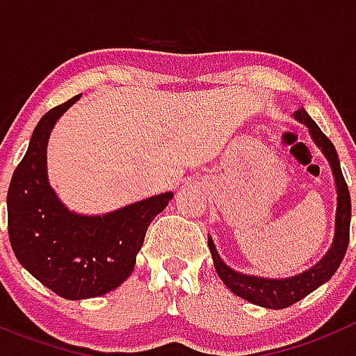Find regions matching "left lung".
I'll return each instance as SVG.
<instances>
[{"label": "left lung", "instance_id": "1", "mask_svg": "<svg viewBox=\"0 0 356 356\" xmlns=\"http://www.w3.org/2000/svg\"><path fill=\"white\" fill-rule=\"evenodd\" d=\"M293 118L299 123H305L308 127L314 143L319 147L321 152L330 163L333 179H335L337 188V209H335V233H333L332 247L327 249L326 254L312 265L308 270L299 272L296 276L290 277H259L251 276V274H242V272L234 270L229 265H225L224 259L220 258L216 251L213 238L208 234V247L213 256V265L224 285L236 293L238 298L245 299V301L258 305V307L270 308V310H281V308L292 307L293 302L301 301L307 298L308 293L314 292L324 285L330 277L341 267L342 259H344L346 249L349 243V224H351V199H349L348 184L344 181L341 170V161L337 156V150L333 143L323 134L317 123L308 116L305 109H299L293 113Z\"/></svg>", "mask_w": 356, "mask_h": 356}]
</instances>
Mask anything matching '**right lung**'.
Listing matches in <instances>:
<instances>
[{"label":"right lung","mask_w":356,"mask_h":356,"mask_svg":"<svg viewBox=\"0 0 356 356\" xmlns=\"http://www.w3.org/2000/svg\"><path fill=\"white\" fill-rule=\"evenodd\" d=\"M76 95L42 116L7 193L8 236L15 258L64 299L98 298L131 276L148 225L174 191L148 197L104 215L71 211L48 181L46 147L57 120Z\"/></svg>","instance_id":"add662e5"}]
</instances>
